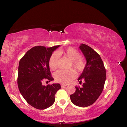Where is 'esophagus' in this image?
<instances>
[{
	"mask_svg": "<svg viewBox=\"0 0 127 127\" xmlns=\"http://www.w3.org/2000/svg\"><path fill=\"white\" fill-rule=\"evenodd\" d=\"M67 86V85H65V84H62L61 85V87H62V88H64V87Z\"/></svg>",
	"mask_w": 127,
	"mask_h": 127,
	"instance_id": "esophagus-1",
	"label": "esophagus"
}]
</instances>
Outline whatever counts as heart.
I'll return each instance as SVG.
<instances>
[{
	"label": "heart",
	"instance_id": "1",
	"mask_svg": "<svg viewBox=\"0 0 127 127\" xmlns=\"http://www.w3.org/2000/svg\"><path fill=\"white\" fill-rule=\"evenodd\" d=\"M59 56H63L71 60V65L76 71L81 72L85 68V62L80 58V54L72 48H68L65 50H58L57 53H54L50 56L49 65L52 70H55L58 67ZM75 76V71L73 69L67 70H60L55 73V78L57 82L67 84Z\"/></svg>",
	"mask_w": 127,
	"mask_h": 127
}]
</instances>
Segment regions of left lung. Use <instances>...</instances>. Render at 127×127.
<instances>
[{"instance_id":"obj_1","label":"left lung","mask_w":127,"mask_h":127,"mask_svg":"<svg viewBox=\"0 0 127 127\" xmlns=\"http://www.w3.org/2000/svg\"><path fill=\"white\" fill-rule=\"evenodd\" d=\"M79 48L86 59V64L78 79L84 82L82 88L76 86L75 93L70 95L71 102L80 107H88L102 93L106 78V69L100 55L92 48L81 43Z\"/></svg>"}]
</instances>
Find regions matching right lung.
Segmentation results:
<instances>
[{"label":"right lung","instance_id":"add662e5","mask_svg":"<svg viewBox=\"0 0 127 127\" xmlns=\"http://www.w3.org/2000/svg\"><path fill=\"white\" fill-rule=\"evenodd\" d=\"M60 46L50 48L36 46L29 50L19 63L17 83L21 95L30 105L40 110L52 106L59 84L42 85L43 80H54L49 60L52 52Z\"/></svg>","mask_w":127,"mask_h":127}]
</instances>
